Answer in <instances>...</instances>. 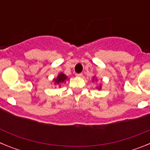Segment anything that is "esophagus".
<instances>
[{
  "instance_id": "esophagus-1",
  "label": "esophagus",
  "mask_w": 150,
  "mask_h": 150,
  "mask_svg": "<svg viewBox=\"0 0 150 150\" xmlns=\"http://www.w3.org/2000/svg\"><path fill=\"white\" fill-rule=\"evenodd\" d=\"M76 76H77V77H81V76H83V74H76Z\"/></svg>"
}]
</instances>
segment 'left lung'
I'll return each mask as SVG.
<instances>
[{
  "mask_svg": "<svg viewBox=\"0 0 150 150\" xmlns=\"http://www.w3.org/2000/svg\"><path fill=\"white\" fill-rule=\"evenodd\" d=\"M94 79H95V76H93V80ZM99 89H100V88H101V86H99Z\"/></svg>",
  "mask_w": 150,
  "mask_h": 150,
  "instance_id": "8db88e82",
  "label": "left lung"
}]
</instances>
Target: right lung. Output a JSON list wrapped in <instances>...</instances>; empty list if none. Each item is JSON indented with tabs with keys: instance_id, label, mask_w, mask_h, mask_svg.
<instances>
[{
	"instance_id": "add662e5",
	"label": "right lung",
	"mask_w": 150,
	"mask_h": 150,
	"mask_svg": "<svg viewBox=\"0 0 150 150\" xmlns=\"http://www.w3.org/2000/svg\"><path fill=\"white\" fill-rule=\"evenodd\" d=\"M67 79V76H66L65 74H64L63 73H60V74L58 75L55 79H53L54 83H55V85H59L61 86V83H65L66 80Z\"/></svg>"
}]
</instances>
